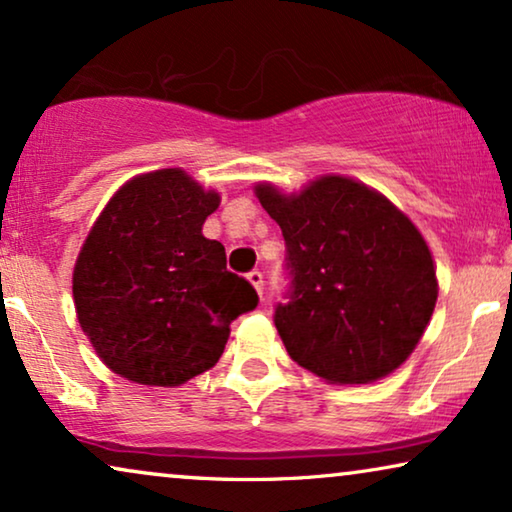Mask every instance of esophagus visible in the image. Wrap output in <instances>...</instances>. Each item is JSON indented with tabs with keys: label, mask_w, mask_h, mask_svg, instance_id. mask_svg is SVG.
<instances>
[{
	"label": "esophagus",
	"mask_w": 512,
	"mask_h": 512,
	"mask_svg": "<svg viewBox=\"0 0 512 512\" xmlns=\"http://www.w3.org/2000/svg\"><path fill=\"white\" fill-rule=\"evenodd\" d=\"M247 279L251 284H254V289L258 291V296H261V300H263V272L261 270H251Z\"/></svg>",
	"instance_id": "obj_1"
}]
</instances>
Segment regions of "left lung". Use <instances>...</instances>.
Listing matches in <instances>:
<instances>
[{
  "label": "left lung",
  "instance_id": "1",
  "mask_svg": "<svg viewBox=\"0 0 512 512\" xmlns=\"http://www.w3.org/2000/svg\"><path fill=\"white\" fill-rule=\"evenodd\" d=\"M286 244V303L275 326L298 366L333 384H366L412 354L438 298L424 237L384 195L321 177L300 195L258 184Z\"/></svg>",
  "mask_w": 512,
  "mask_h": 512
}]
</instances>
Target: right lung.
Segmentation results:
<instances>
[{
	"instance_id": "obj_1",
	"label": "right lung",
	"mask_w": 512,
	"mask_h": 512,
	"mask_svg": "<svg viewBox=\"0 0 512 512\" xmlns=\"http://www.w3.org/2000/svg\"><path fill=\"white\" fill-rule=\"evenodd\" d=\"M219 195L184 170H158L118 191L86 237L74 303L95 352L137 384L177 387L221 359L230 324L258 305L202 235Z\"/></svg>"
}]
</instances>
